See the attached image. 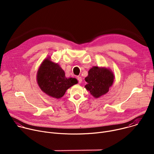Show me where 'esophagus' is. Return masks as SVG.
<instances>
[{
	"label": "esophagus",
	"mask_w": 154,
	"mask_h": 154,
	"mask_svg": "<svg viewBox=\"0 0 154 154\" xmlns=\"http://www.w3.org/2000/svg\"><path fill=\"white\" fill-rule=\"evenodd\" d=\"M77 80H78L79 83H80L82 82V79L81 77H77Z\"/></svg>",
	"instance_id": "34e87169"
}]
</instances>
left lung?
I'll return each instance as SVG.
<instances>
[{
    "label": "left lung",
    "instance_id": "8db88e82",
    "mask_svg": "<svg viewBox=\"0 0 154 154\" xmlns=\"http://www.w3.org/2000/svg\"><path fill=\"white\" fill-rule=\"evenodd\" d=\"M86 89L94 97L97 98L109 91L114 81L112 71L105 68L94 66L88 71V75L85 79Z\"/></svg>",
    "mask_w": 154,
    "mask_h": 154
}]
</instances>
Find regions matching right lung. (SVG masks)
<instances>
[{
	"label": "right lung",
	"instance_id": "1",
	"mask_svg": "<svg viewBox=\"0 0 154 154\" xmlns=\"http://www.w3.org/2000/svg\"><path fill=\"white\" fill-rule=\"evenodd\" d=\"M37 82L41 90L57 99L64 96L69 88L77 83L75 78H66L60 66L47 58L43 61L37 73Z\"/></svg>",
	"mask_w": 154,
	"mask_h": 154
}]
</instances>
